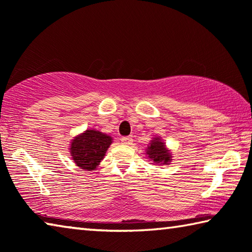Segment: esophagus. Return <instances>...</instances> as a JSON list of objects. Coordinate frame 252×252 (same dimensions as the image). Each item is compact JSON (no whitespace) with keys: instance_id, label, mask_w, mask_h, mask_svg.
<instances>
[{"instance_id":"esophagus-1","label":"esophagus","mask_w":252,"mask_h":252,"mask_svg":"<svg viewBox=\"0 0 252 252\" xmlns=\"http://www.w3.org/2000/svg\"><path fill=\"white\" fill-rule=\"evenodd\" d=\"M122 143L124 145H130L131 143H133V139H131V137H128V136H126V137H123L122 138Z\"/></svg>"}]
</instances>
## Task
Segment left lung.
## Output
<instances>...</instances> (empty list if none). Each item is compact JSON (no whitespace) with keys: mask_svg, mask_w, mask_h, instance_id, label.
Returning <instances> with one entry per match:
<instances>
[{"mask_svg":"<svg viewBox=\"0 0 252 252\" xmlns=\"http://www.w3.org/2000/svg\"><path fill=\"white\" fill-rule=\"evenodd\" d=\"M146 155L149 159L158 165H168V162L171 160V154L166 148V145L160 137H155L151 140L146 149Z\"/></svg>","mask_w":252,"mask_h":252,"instance_id":"obj_1","label":"left lung"}]
</instances>
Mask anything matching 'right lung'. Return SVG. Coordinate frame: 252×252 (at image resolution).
Returning a JSON list of instances; mask_svg holds the SVG:
<instances>
[{
    "label": "right lung",
    "instance_id": "add662e5",
    "mask_svg": "<svg viewBox=\"0 0 252 252\" xmlns=\"http://www.w3.org/2000/svg\"><path fill=\"white\" fill-rule=\"evenodd\" d=\"M113 138L96 129H87L78 135L70 144V156L79 168L94 170L103 159Z\"/></svg>",
    "mask_w": 252,
    "mask_h": 252
}]
</instances>
